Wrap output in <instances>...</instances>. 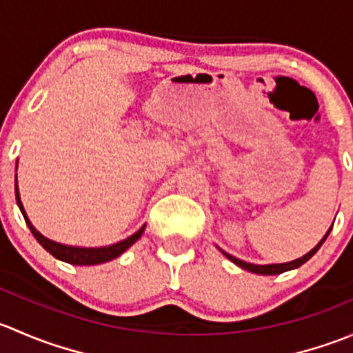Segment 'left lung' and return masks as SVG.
<instances>
[{
    "mask_svg": "<svg viewBox=\"0 0 353 353\" xmlns=\"http://www.w3.org/2000/svg\"><path fill=\"white\" fill-rule=\"evenodd\" d=\"M330 230H331V227H330ZM330 230L325 234V237H323V239L319 241L318 244H316V248H312L311 251L307 252V254H304V256H302V258L294 259V261H290V263H280V265H252V263H245V261H243V259H239V258H236V256L229 254V252H225V251H222V252L227 256V258L230 259V261L236 263L237 266H241V268L248 270V272H251V273H258V275H280V273L288 272V270L299 268V266L304 265V263L307 261V259H311L312 256H314L316 252H318V249L321 248L323 243H325L326 237L330 236Z\"/></svg>",
    "mask_w": 353,
    "mask_h": 353,
    "instance_id": "obj_1",
    "label": "left lung"
}]
</instances>
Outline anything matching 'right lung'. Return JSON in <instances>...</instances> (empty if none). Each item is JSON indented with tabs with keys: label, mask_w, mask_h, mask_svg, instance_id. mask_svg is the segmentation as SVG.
<instances>
[{
	"label": "right lung",
	"mask_w": 353,
	"mask_h": 353,
	"mask_svg": "<svg viewBox=\"0 0 353 353\" xmlns=\"http://www.w3.org/2000/svg\"><path fill=\"white\" fill-rule=\"evenodd\" d=\"M15 194H17V203H19V208H20V212H22L25 222H27L28 229H30V232L34 234L35 239L39 241V244H41L46 251L51 252L54 258L70 263V265L90 266V265H101V263L110 261V259L121 256L128 248H131V245L137 243L145 230V225H143L140 230H138V232H134L133 236H130L128 239L121 241V243H116V244L104 245V248H74V245L59 244V243H54V241H51V239H48V237L42 236V234L39 232L34 225H32L30 220H28V216H27V213H25L22 201H20V193H19V186H17V183H15Z\"/></svg>",
	"instance_id": "add662e5"
}]
</instances>
